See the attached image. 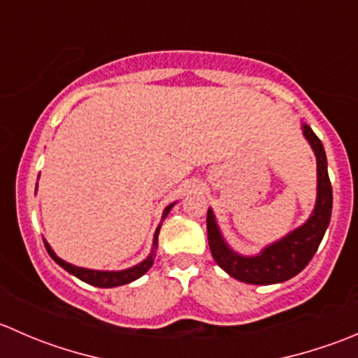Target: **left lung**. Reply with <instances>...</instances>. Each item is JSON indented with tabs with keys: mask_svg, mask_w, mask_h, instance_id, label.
<instances>
[{
	"mask_svg": "<svg viewBox=\"0 0 358 358\" xmlns=\"http://www.w3.org/2000/svg\"><path fill=\"white\" fill-rule=\"evenodd\" d=\"M303 133L312 149L315 150L317 175H319L317 206L305 225L296 229L279 243L266 248L259 256L244 258L227 248L220 236L213 211L208 209L206 225H208L209 249H211V255L218 266H222L234 279L248 284H262V286L284 282V280L298 275L319 249L320 241L329 225L331 211H333V187H331L329 175H327V159L322 142L310 126H303Z\"/></svg>",
	"mask_w": 358,
	"mask_h": 358,
	"instance_id": "left-lung-1",
	"label": "left lung"
}]
</instances>
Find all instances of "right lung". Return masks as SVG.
<instances>
[{
    "label": "right lung",
    "instance_id": "obj_1",
    "mask_svg": "<svg viewBox=\"0 0 358 358\" xmlns=\"http://www.w3.org/2000/svg\"><path fill=\"white\" fill-rule=\"evenodd\" d=\"M169 209H171V206H168V208H166L164 216L168 215ZM157 236H159V229L156 230V236H154V249H152V252H150L149 258H147L145 262L140 263V265L133 266V268H128V270H122V272H96V270L79 268V266H74V265H71V263H66L64 259H60L59 256H55V252L52 251V248H50L46 243H45V246H46V251L50 252V256H52V258L55 259V262L59 263L64 270H67L69 273H72V275H76L78 279H81L83 282L92 284V286H96V287H117V286H124V284L133 282V280H136L138 277H142L143 273H145L147 270L152 266L154 258H156Z\"/></svg>",
    "mask_w": 358,
    "mask_h": 358
}]
</instances>
